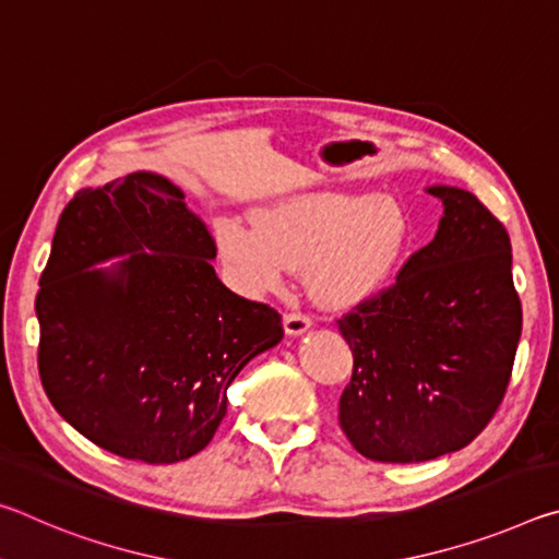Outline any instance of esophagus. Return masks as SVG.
I'll return each mask as SVG.
<instances>
[{
	"label": "esophagus",
	"instance_id": "34e87169",
	"mask_svg": "<svg viewBox=\"0 0 559 559\" xmlns=\"http://www.w3.org/2000/svg\"><path fill=\"white\" fill-rule=\"evenodd\" d=\"M283 328L288 335H302L310 328V318L306 313H286L283 316Z\"/></svg>",
	"mask_w": 559,
	"mask_h": 559
}]
</instances>
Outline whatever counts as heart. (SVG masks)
I'll list each match as a JSON object with an SVG mask.
<instances>
[{
	"label": "heart",
	"instance_id": "heart-1",
	"mask_svg": "<svg viewBox=\"0 0 559 559\" xmlns=\"http://www.w3.org/2000/svg\"><path fill=\"white\" fill-rule=\"evenodd\" d=\"M216 241L241 290L269 293L290 269H306L313 298L345 308L370 298L400 266L409 222L390 197L310 192L269 204L257 226L222 222Z\"/></svg>",
	"mask_w": 559,
	"mask_h": 559
}]
</instances>
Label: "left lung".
I'll list each match as a JSON object with an SVG mask.
<instances>
[{"label": "left lung", "mask_w": 559, "mask_h": 559, "mask_svg": "<svg viewBox=\"0 0 559 559\" xmlns=\"http://www.w3.org/2000/svg\"><path fill=\"white\" fill-rule=\"evenodd\" d=\"M429 194L443 204L433 241L337 320L355 359L340 427L372 461L468 447L503 402L523 330L506 226L466 189Z\"/></svg>", "instance_id": "obj_1"}]
</instances>
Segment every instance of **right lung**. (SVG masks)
Instances as JSON below:
<instances>
[{"instance_id":"1","label":"right lung","mask_w":559,"mask_h":559,"mask_svg":"<svg viewBox=\"0 0 559 559\" xmlns=\"http://www.w3.org/2000/svg\"><path fill=\"white\" fill-rule=\"evenodd\" d=\"M128 255L110 270L98 262ZM216 243L182 189L132 173L81 189L39 278V377L53 409L116 456L175 463L226 416V390L281 343L278 310L216 278Z\"/></svg>"}]
</instances>
